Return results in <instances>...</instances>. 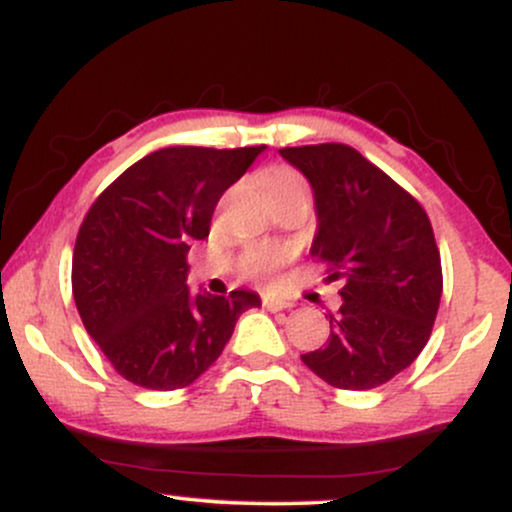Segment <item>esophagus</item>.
I'll return each instance as SVG.
<instances>
[{
    "instance_id": "34e87169",
    "label": "esophagus",
    "mask_w": 512,
    "mask_h": 512,
    "mask_svg": "<svg viewBox=\"0 0 512 512\" xmlns=\"http://www.w3.org/2000/svg\"><path fill=\"white\" fill-rule=\"evenodd\" d=\"M262 305L269 310V313H276V310L289 308V305L281 301V298H274V296H262Z\"/></svg>"
}]
</instances>
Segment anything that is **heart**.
<instances>
[{
	"label": "heart",
	"instance_id": "obj_1",
	"mask_svg": "<svg viewBox=\"0 0 512 512\" xmlns=\"http://www.w3.org/2000/svg\"><path fill=\"white\" fill-rule=\"evenodd\" d=\"M289 190H305L301 175L291 168H274L267 178V192L269 197L281 195V192ZM284 262V255L274 250H250L248 257H245V274L252 276V279L260 281H272L276 269Z\"/></svg>",
	"mask_w": 512,
	"mask_h": 512
}]
</instances>
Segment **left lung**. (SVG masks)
<instances>
[{"mask_svg":"<svg viewBox=\"0 0 512 512\" xmlns=\"http://www.w3.org/2000/svg\"><path fill=\"white\" fill-rule=\"evenodd\" d=\"M279 154L308 178L317 233L310 257L342 281L325 346L301 361L342 390H373L416 361L443 293L440 252L424 207L346 144Z\"/></svg>","mask_w":512,"mask_h":512,"instance_id":"8db88e82","label":"left lung"}]
</instances>
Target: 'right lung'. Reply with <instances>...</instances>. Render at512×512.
Segmentation results:
<instances>
[{"label": "right lung", "instance_id": "right-lung-1", "mask_svg": "<svg viewBox=\"0 0 512 512\" xmlns=\"http://www.w3.org/2000/svg\"><path fill=\"white\" fill-rule=\"evenodd\" d=\"M262 146H168L144 156L88 209L72 260L86 332L122 378L149 390L195 383L221 356L255 291L190 293L187 252L209 236L223 192Z\"/></svg>", "mask_w": 512, "mask_h": 512}]
</instances>
